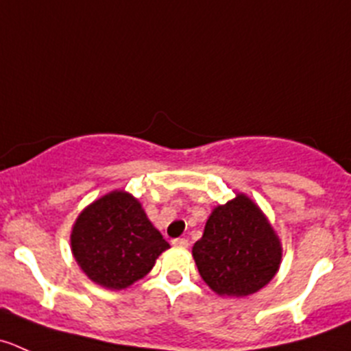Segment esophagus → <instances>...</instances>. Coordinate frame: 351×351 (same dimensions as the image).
Here are the masks:
<instances>
[{
    "instance_id": "esophagus-1",
    "label": "esophagus",
    "mask_w": 351,
    "mask_h": 351,
    "mask_svg": "<svg viewBox=\"0 0 351 351\" xmlns=\"http://www.w3.org/2000/svg\"><path fill=\"white\" fill-rule=\"evenodd\" d=\"M171 243L175 245V247H178V248H186V247H189V240H185V238H175V240H173Z\"/></svg>"
}]
</instances>
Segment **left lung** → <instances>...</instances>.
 <instances>
[{
	"instance_id": "obj_1",
	"label": "left lung",
	"mask_w": 351,
	"mask_h": 351,
	"mask_svg": "<svg viewBox=\"0 0 351 351\" xmlns=\"http://www.w3.org/2000/svg\"><path fill=\"white\" fill-rule=\"evenodd\" d=\"M192 254L210 290L228 297H247L274 278L281 245L266 216L240 193L213 210Z\"/></svg>"
}]
</instances>
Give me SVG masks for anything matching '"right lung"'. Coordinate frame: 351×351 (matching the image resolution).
Returning <instances> with one entry per match:
<instances>
[{
  "label": "right lung",
  "instance_id": "right-lung-1",
  "mask_svg": "<svg viewBox=\"0 0 351 351\" xmlns=\"http://www.w3.org/2000/svg\"><path fill=\"white\" fill-rule=\"evenodd\" d=\"M169 248L137 199L111 192L90 204L71 231L75 261L94 283L121 290L142 280Z\"/></svg>",
  "mask_w": 351,
  "mask_h": 351
}]
</instances>
